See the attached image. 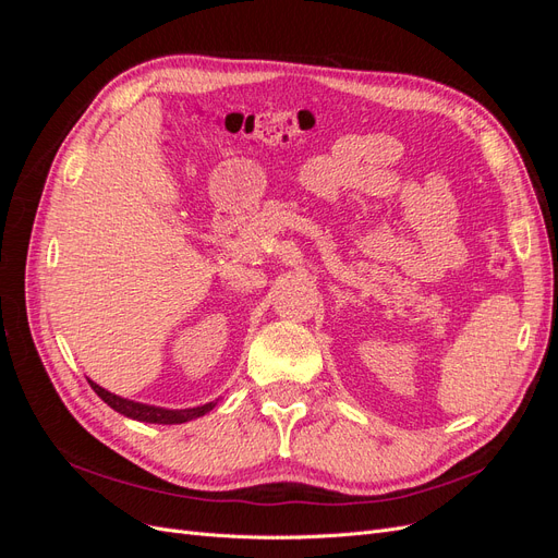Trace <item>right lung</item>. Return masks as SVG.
<instances>
[{
    "label": "right lung",
    "mask_w": 558,
    "mask_h": 558,
    "mask_svg": "<svg viewBox=\"0 0 558 558\" xmlns=\"http://www.w3.org/2000/svg\"><path fill=\"white\" fill-rule=\"evenodd\" d=\"M90 386H93V391L99 398H102L111 410H116L118 414H123L128 418L144 421V424H162V426L185 424V421H193L197 416H205L209 410H214V402L199 404V408H189V410H167V408H156V404H146V402L121 398V396L107 391V388H102V386L95 384V381H90Z\"/></svg>",
    "instance_id": "1"
}]
</instances>
